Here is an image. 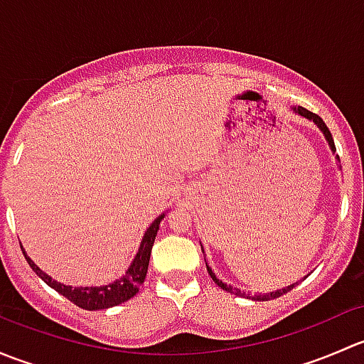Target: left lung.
I'll return each mask as SVG.
<instances>
[{
  "mask_svg": "<svg viewBox=\"0 0 364 364\" xmlns=\"http://www.w3.org/2000/svg\"><path fill=\"white\" fill-rule=\"evenodd\" d=\"M291 111L294 112V114H297V116L304 117V119H308V121H314V123L317 124V128H318V130L322 132V135H324V139H326V141H328V144H329V149H331V151H333V155H335V153H336V148H335V141H333V135H331V132H329V128L326 127V123H324V121H322L321 117L317 116V114H314V112L306 111V109H303V107H292ZM336 160L340 161L338 155H336ZM336 165H338V167H340V164H336ZM340 168H341V167H340ZM200 248H203V245H200ZM203 253H204V248H203ZM205 267H208V273H209V277L213 278V282H215V284L218 285L220 289H223V291L230 292V294H236V296H241V297H247V299H252V301H271V299H277V297H280V296L287 294L289 291H292V289H294L296 285H297V282H296V284H291V285H287V287H284V289H278V291H273V292H266V294H253V296H250V294H247V292H245V291H241V289H237V287H232V285H227V284H223V282L220 280V278L216 277L215 273H213V269H211V267L208 266V262H205ZM306 277H308V274H306ZM306 277H304V278H306Z\"/></svg>",
  "mask_w": 364,
  "mask_h": 364,
  "instance_id": "1",
  "label": "left lung"
}]
</instances>
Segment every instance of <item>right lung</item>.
<instances>
[{
    "label": "right lung",
    "instance_id": "obj_1",
    "mask_svg": "<svg viewBox=\"0 0 364 364\" xmlns=\"http://www.w3.org/2000/svg\"><path fill=\"white\" fill-rule=\"evenodd\" d=\"M164 218L165 213H161V215L156 216L155 222L146 229L141 245H139L137 255L134 257V260L130 262L128 269L124 271L123 277L117 278V280H114L107 285H100V287H72V285L61 284V282L50 278L46 271L40 269V267L33 262L31 257H28V253L24 250L23 253L26 260H28L29 267H31V269L35 271L50 289L60 292L61 296H65L67 299L72 301L73 304L84 308V310H105V308H112L124 303V301H128L130 297H134L139 292V287H141L142 282L146 280L153 243H155L156 232H159L160 229V222Z\"/></svg>",
    "mask_w": 364,
    "mask_h": 364
}]
</instances>
